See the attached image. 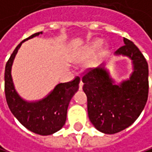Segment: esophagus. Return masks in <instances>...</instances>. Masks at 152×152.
Returning <instances> with one entry per match:
<instances>
[{
	"label": "esophagus",
	"instance_id": "34e87169",
	"mask_svg": "<svg viewBox=\"0 0 152 152\" xmlns=\"http://www.w3.org/2000/svg\"><path fill=\"white\" fill-rule=\"evenodd\" d=\"M83 83L82 80H81L80 83H79V90H82V89H83Z\"/></svg>",
	"mask_w": 152,
	"mask_h": 152
}]
</instances>
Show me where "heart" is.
I'll use <instances>...</instances> for the list:
<instances>
[{"mask_svg":"<svg viewBox=\"0 0 152 152\" xmlns=\"http://www.w3.org/2000/svg\"><path fill=\"white\" fill-rule=\"evenodd\" d=\"M101 45H102V42L101 41H96V42H94L93 43H92V45L90 46V48H89V53L90 54H92V53H94L96 50H97L98 48L101 47Z\"/></svg>","mask_w":152,"mask_h":152,"instance_id":"b5f03b06","label":"heart"}]
</instances>
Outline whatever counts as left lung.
Returning <instances> with one entry per match:
<instances>
[{
	"instance_id": "left-lung-1",
	"label": "left lung",
	"mask_w": 152,
	"mask_h": 152,
	"mask_svg": "<svg viewBox=\"0 0 152 152\" xmlns=\"http://www.w3.org/2000/svg\"><path fill=\"white\" fill-rule=\"evenodd\" d=\"M124 42L115 55L132 61L133 71L129 79L116 84L104 64L90 69L82 79L90 122L105 134H115L131 126L143 111L148 98L146 59L131 41L124 38Z\"/></svg>"
}]
</instances>
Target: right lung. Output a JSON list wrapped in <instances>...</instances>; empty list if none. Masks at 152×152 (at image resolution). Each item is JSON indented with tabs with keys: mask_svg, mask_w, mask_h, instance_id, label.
I'll use <instances>...</instances> for the list:
<instances>
[{
	"mask_svg": "<svg viewBox=\"0 0 152 152\" xmlns=\"http://www.w3.org/2000/svg\"><path fill=\"white\" fill-rule=\"evenodd\" d=\"M40 34L42 32L35 33L23 40L6 63L5 95L9 110L25 128L35 134L48 136L61 130L65 124L69 104L79 89L80 78L76 77L71 82L57 84L42 100L28 102L21 98L15 90L11 76L13 62L22 42Z\"/></svg>",
	"mask_w": 152,
	"mask_h": 152,
	"instance_id": "right-lung-1",
	"label": "right lung"
}]
</instances>
